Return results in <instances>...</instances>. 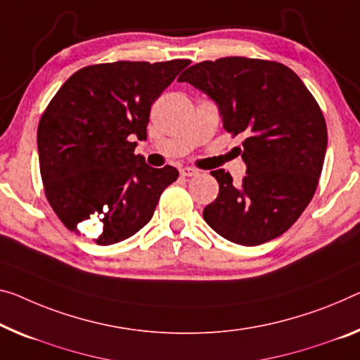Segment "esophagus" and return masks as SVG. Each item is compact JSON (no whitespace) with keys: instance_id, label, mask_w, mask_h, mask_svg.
Instances as JSON below:
<instances>
[{"instance_id":"1","label":"esophagus","mask_w":360,"mask_h":360,"mask_svg":"<svg viewBox=\"0 0 360 360\" xmlns=\"http://www.w3.org/2000/svg\"><path fill=\"white\" fill-rule=\"evenodd\" d=\"M199 172L196 169H193V167H181L180 169V175L181 176H195V175H198Z\"/></svg>"}]
</instances>
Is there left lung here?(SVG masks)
Returning <instances> with one entry per match:
<instances>
[{"mask_svg":"<svg viewBox=\"0 0 360 360\" xmlns=\"http://www.w3.org/2000/svg\"><path fill=\"white\" fill-rule=\"evenodd\" d=\"M179 82L217 104L224 129L243 135L240 185L212 170L219 196L202 217L225 240L257 246L285 233L317 190L327 151V124L311 91L274 60L220 58L188 68Z\"/></svg>","mask_w":360,"mask_h":360,"instance_id":"obj_1","label":"left lung"}]
</instances>
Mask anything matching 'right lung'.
<instances>
[{"mask_svg": "<svg viewBox=\"0 0 360 360\" xmlns=\"http://www.w3.org/2000/svg\"><path fill=\"white\" fill-rule=\"evenodd\" d=\"M188 59L88 65L59 88L38 124L45 195L70 231L108 246L151 220L162 191L179 179L134 153L146 140L151 104Z\"/></svg>", "mask_w": 360, "mask_h": 360, "instance_id": "obj_1", "label": "right lung"}]
</instances>
